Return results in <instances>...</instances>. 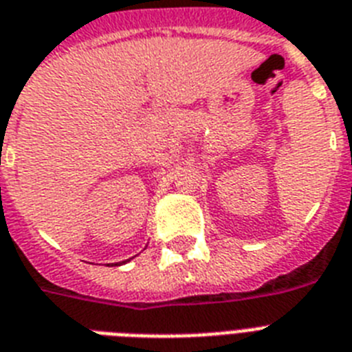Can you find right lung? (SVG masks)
<instances>
[{"label": "right lung", "instance_id": "add662e5", "mask_svg": "<svg viewBox=\"0 0 352 352\" xmlns=\"http://www.w3.org/2000/svg\"><path fill=\"white\" fill-rule=\"evenodd\" d=\"M135 257H136V255H135ZM135 257H131V259H135ZM131 259H127V261H122V263L120 264H126V263H129V261Z\"/></svg>", "mask_w": 352, "mask_h": 352}]
</instances>
